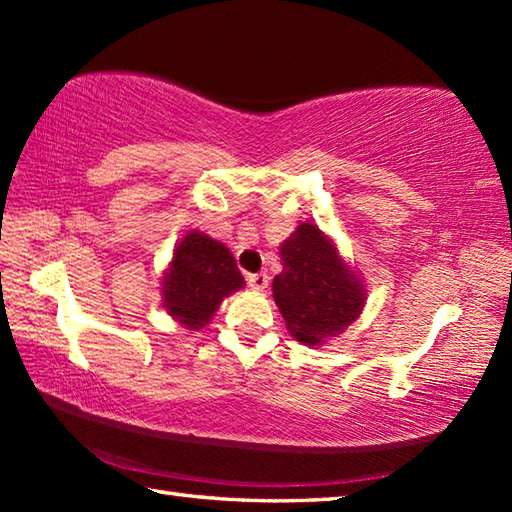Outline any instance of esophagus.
Listing matches in <instances>:
<instances>
[{
    "instance_id": "34e87169",
    "label": "esophagus",
    "mask_w": 512,
    "mask_h": 512,
    "mask_svg": "<svg viewBox=\"0 0 512 512\" xmlns=\"http://www.w3.org/2000/svg\"><path fill=\"white\" fill-rule=\"evenodd\" d=\"M248 284L255 291H264L268 287V275L266 273H250L248 275Z\"/></svg>"
}]
</instances>
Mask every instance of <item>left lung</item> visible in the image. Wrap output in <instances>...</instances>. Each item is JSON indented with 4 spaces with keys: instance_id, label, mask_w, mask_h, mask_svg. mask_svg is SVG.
Here are the masks:
<instances>
[{
    "instance_id": "left-lung-1",
    "label": "left lung",
    "mask_w": 512,
    "mask_h": 512,
    "mask_svg": "<svg viewBox=\"0 0 512 512\" xmlns=\"http://www.w3.org/2000/svg\"><path fill=\"white\" fill-rule=\"evenodd\" d=\"M280 257L273 298L293 339L320 345L359 318L366 302L363 284L318 225L300 223L280 246Z\"/></svg>"
}]
</instances>
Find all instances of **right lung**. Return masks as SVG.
Instances as JSON below:
<instances>
[{
    "label": "right lung",
    "instance_id": "right-lung-1",
    "mask_svg": "<svg viewBox=\"0 0 512 512\" xmlns=\"http://www.w3.org/2000/svg\"><path fill=\"white\" fill-rule=\"evenodd\" d=\"M235 257L205 232H187L162 277V307L185 329L210 323L225 296L244 289Z\"/></svg>",
    "mask_w": 512,
    "mask_h": 512
}]
</instances>
